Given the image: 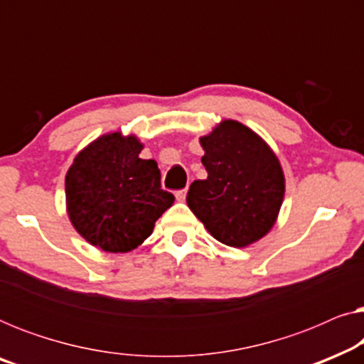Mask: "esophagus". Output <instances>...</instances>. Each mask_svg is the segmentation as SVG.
<instances>
[{
    "instance_id": "34e87169",
    "label": "esophagus",
    "mask_w": 364,
    "mask_h": 364,
    "mask_svg": "<svg viewBox=\"0 0 364 364\" xmlns=\"http://www.w3.org/2000/svg\"><path fill=\"white\" fill-rule=\"evenodd\" d=\"M186 197H187V188H181V191L176 192V198L178 202L186 200Z\"/></svg>"
}]
</instances>
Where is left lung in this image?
Instances as JSON below:
<instances>
[{
	"mask_svg": "<svg viewBox=\"0 0 364 364\" xmlns=\"http://www.w3.org/2000/svg\"><path fill=\"white\" fill-rule=\"evenodd\" d=\"M205 181L192 182L187 205L215 240L247 247L267 235L280 212L285 177L267 142L237 121L200 137Z\"/></svg>",
	"mask_w": 364,
	"mask_h": 364,
	"instance_id": "obj_1",
	"label": "left lung"
}]
</instances>
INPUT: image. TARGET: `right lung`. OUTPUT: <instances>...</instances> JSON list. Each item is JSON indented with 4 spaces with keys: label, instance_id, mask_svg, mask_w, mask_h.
I'll use <instances>...</instances> for the list:
<instances>
[{
    "label": "right lung",
    "instance_id": "obj_1",
    "mask_svg": "<svg viewBox=\"0 0 364 364\" xmlns=\"http://www.w3.org/2000/svg\"><path fill=\"white\" fill-rule=\"evenodd\" d=\"M142 144L121 132L82 149L66 173L68 215L79 235L104 252L124 253L151 235L176 197L161 188V171L141 159Z\"/></svg>",
    "mask_w": 364,
    "mask_h": 364
}]
</instances>
